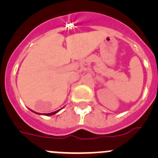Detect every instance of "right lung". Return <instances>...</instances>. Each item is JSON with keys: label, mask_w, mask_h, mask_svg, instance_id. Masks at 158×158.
Returning a JSON list of instances; mask_svg holds the SVG:
<instances>
[{"label": "right lung", "mask_w": 158, "mask_h": 158, "mask_svg": "<svg viewBox=\"0 0 158 158\" xmlns=\"http://www.w3.org/2000/svg\"><path fill=\"white\" fill-rule=\"evenodd\" d=\"M30 110H31V109H30ZM60 110H61V109L58 110V111H54V112H51V113H47V114H40V113H37V112H35V111H32V110H31V111L32 112L35 113V114H40V115H54V114H56L57 112H58V111H59Z\"/></svg>", "instance_id": "obj_1"}]
</instances>
